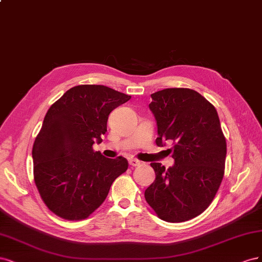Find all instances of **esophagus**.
Segmentation results:
<instances>
[{
	"label": "esophagus",
	"instance_id": "obj_1",
	"mask_svg": "<svg viewBox=\"0 0 262 262\" xmlns=\"http://www.w3.org/2000/svg\"><path fill=\"white\" fill-rule=\"evenodd\" d=\"M128 163H129L130 166H138V165L141 164V162L139 161V160H137V159H130L129 161H128Z\"/></svg>",
	"mask_w": 262,
	"mask_h": 262
}]
</instances>
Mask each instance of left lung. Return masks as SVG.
Returning a JSON list of instances; mask_svg holds the SVG:
<instances>
[{
	"label": "left lung",
	"instance_id": "8db88e82",
	"mask_svg": "<svg viewBox=\"0 0 262 262\" xmlns=\"http://www.w3.org/2000/svg\"><path fill=\"white\" fill-rule=\"evenodd\" d=\"M157 146L172 141L174 165L152 162L156 180L145 198L166 222L199 215L212 202L224 175L226 141L215 107L197 91L167 88L151 95Z\"/></svg>",
	"mask_w": 262,
	"mask_h": 262
}]
</instances>
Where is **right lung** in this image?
Instances as JSON below:
<instances>
[{
  "label": "right lung",
  "mask_w": 262,
  "mask_h": 262,
  "mask_svg": "<svg viewBox=\"0 0 262 262\" xmlns=\"http://www.w3.org/2000/svg\"><path fill=\"white\" fill-rule=\"evenodd\" d=\"M102 85L71 88L48 110L32 147L33 176L47 207L66 220L88 217L128 167L123 157L94 151L108 115L130 99Z\"/></svg>",
  "instance_id": "right-lung-1"
}]
</instances>
